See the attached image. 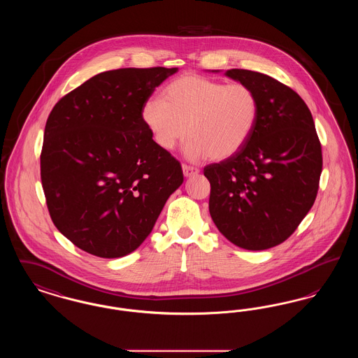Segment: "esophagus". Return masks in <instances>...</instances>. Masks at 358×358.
I'll return each mask as SVG.
<instances>
[{
    "label": "esophagus",
    "instance_id": "1",
    "mask_svg": "<svg viewBox=\"0 0 358 358\" xmlns=\"http://www.w3.org/2000/svg\"><path fill=\"white\" fill-rule=\"evenodd\" d=\"M182 171H184V176L185 177H192V176H194V174H197L200 169L199 168H194V166H190V165H187V164H184L182 165Z\"/></svg>",
    "mask_w": 358,
    "mask_h": 358
}]
</instances>
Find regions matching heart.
Masks as SVG:
<instances>
[{"mask_svg": "<svg viewBox=\"0 0 358 358\" xmlns=\"http://www.w3.org/2000/svg\"><path fill=\"white\" fill-rule=\"evenodd\" d=\"M141 117L154 142L166 152L185 136L190 159L220 161L248 142L259 120V98L245 83L187 73L171 80L162 98H149Z\"/></svg>", "mask_w": 358, "mask_h": 358, "instance_id": "b5f03b06", "label": "heart"}]
</instances>
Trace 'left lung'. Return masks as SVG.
Segmentation results:
<instances>
[{
  "instance_id": "left-lung-1",
  "label": "left lung",
  "mask_w": 358,
  "mask_h": 358,
  "mask_svg": "<svg viewBox=\"0 0 358 358\" xmlns=\"http://www.w3.org/2000/svg\"><path fill=\"white\" fill-rule=\"evenodd\" d=\"M225 75L255 90L259 120L238 153L205 166L209 213L231 243L262 251L287 240L314 204L321 142L306 103L294 90L255 71L228 69Z\"/></svg>"
}]
</instances>
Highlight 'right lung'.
<instances>
[{"instance_id": "obj_1", "label": "right lung", "mask_w": 358, "mask_h": 358, "mask_svg": "<svg viewBox=\"0 0 358 358\" xmlns=\"http://www.w3.org/2000/svg\"><path fill=\"white\" fill-rule=\"evenodd\" d=\"M177 69H120L88 79L63 96L47 120L41 184L56 228L99 257L127 255L153 229L184 181L141 110Z\"/></svg>"}]
</instances>
